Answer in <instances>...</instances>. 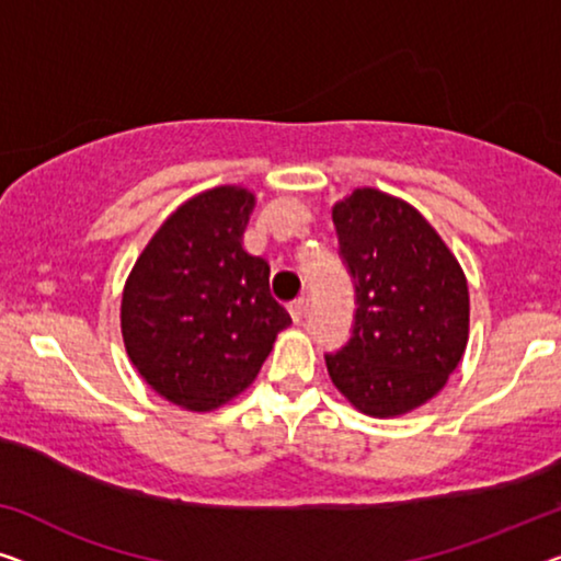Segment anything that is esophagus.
<instances>
[{"instance_id":"1","label":"esophagus","mask_w":561,"mask_h":561,"mask_svg":"<svg viewBox=\"0 0 561 561\" xmlns=\"http://www.w3.org/2000/svg\"><path fill=\"white\" fill-rule=\"evenodd\" d=\"M307 307H309V302H307V299H305V297H299V299H295V302H291V305H289V314H291V320H295L297 324H299V322H302V320H305V317H307Z\"/></svg>"}]
</instances>
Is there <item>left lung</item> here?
<instances>
[{
  "label": "left lung",
  "instance_id": "1",
  "mask_svg": "<svg viewBox=\"0 0 561 561\" xmlns=\"http://www.w3.org/2000/svg\"><path fill=\"white\" fill-rule=\"evenodd\" d=\"M355 284L353 334L324 355L337 390L373 417L411 413L446 386L468 342L461 264L411 204L357 188L332 208Z\"/></svg>",
  "mask_w": 561,
  "mask_h": 561
}]
</instances>
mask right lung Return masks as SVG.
Listing matches in <instances>:
<instances>
[{"mask_svg":"<svg viewBox=\"0 0 561 561\" xmlns=\"http://www.w3.org/2000/svg\"><path fill=\"white\" fill-rule=\"evenodd\" d=\"M254 194L204 191L153 233L123 289L130 363L171 403L206 413L239 396L291 317L270 291V264L241 244Z\"/></svg>","mask_w":561,"mask_h":561,"instance_id":"right-lung-1","label":"right lung"}]
</instances>
